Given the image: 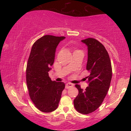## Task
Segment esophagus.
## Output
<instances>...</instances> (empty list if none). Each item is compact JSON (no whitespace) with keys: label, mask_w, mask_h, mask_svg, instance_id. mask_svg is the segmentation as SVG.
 Instances as JSON below:
<instances>
[{"label":"esophagus","mask_w":131,"mask_h":131,"mask_svg":"<svg viewBox=\"0 0 131 131\" xmlns=\"http://www.w3.org/2000/svg\"><path fill=\"white\" fill-rule=\"evenodd\" d=\"M72 87H73V84L72 83H67L65 85V88L66 89H69V88H70Z\"/></svg>","instance_id":"1"}]
</instances>
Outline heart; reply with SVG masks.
Wrapping results in <instances>:
<instances>
[{
  "label": "heart",
  "mask_w": 131,
  "mask_h": 131,
  "mask_svg": "<svg viewBox=\"0 0 131 131\" xmlns=\"http://www.w3.org/2000/svg\"><path fill=\"white\" fill-rule=\"evenodd\" d=\"M79 51V50H76V51H75L74 52H76V51Z\"/></svg>",
  "instance_id": "obj_1"
}]
</instances>
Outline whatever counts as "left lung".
I'll use <instances>...</instances> for the list:
<instances>
[{
  "instance_id": "obj_1",
  "label": "left lung",
  "mask_w": 131,
  "mask_h": 131,
  "mask_svg": "<svg viewBox=\"0 0 131 131\" xmlns=\"http://www.w3.org/2000/svg\"><path fill=\"white\" fill-rule=\"evenodd\" d=\"M88 47L87 70L90 74L88 86L85 90L76 84L79 94L73 101L74 106L81 114L94 112L102 103L108 89L112 77V64L107 50L102 44L94 38L81 40Z\"/></svg>"
}]
</instances>
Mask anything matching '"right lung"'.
<instances>
[{"label": "right lung", "instance_id": "add662e5", "mask_svg": "<svg viewBox=\"0 0 131 131\" xmlns=\"http://www.w3.org/2000/svg\"><path fill=\"white\" fill-rule=\"evenodd\" d=\"M64 36L45 35L35 42L29 57L26 80L30 98L42 112L56 110L65 85L52 81L48 76L54 62L57 46Z\"/></svg>", "mask_w": 131, "mask_h": 131}]
</instances>
